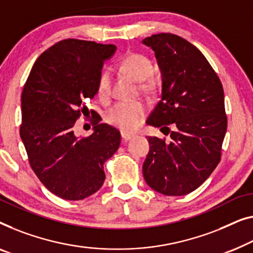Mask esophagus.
Returning <instances> with one entry per match:
<instances>
[{
  "label": "esophagus",
  "mask_w": 253,
  "mask_h": 253,
  "mask_svg": "<svg viewBox=\"0 0 253 253\" xmlns=\"http://www.w3.org/2000/svg\"><path fill=\"white\" fill-rule=\"evenodd\" d=\"M121 135H122V140L123 141H129V140H131V139L132 138H134V133H130V132H126V131H122V132H121Z\"/></svg>",
  "instance_id": "1"
}]
</instances>
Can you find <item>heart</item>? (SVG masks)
I'll return each instance as SVG.
<instances>
[{"label": "heart", "mask_w": 253, "mask_h": 253, "mask_svg": "<svg viewBox=\"0 0 253 253\" xmlns=\"http://www.w3.org/2000/svg\"><path fill=\"white\" fill-rule=\"evenodd\" d=\"M121 68L126 74L140 82L142 92L152 94L155 85L152 80H148L153 74L154 67L152 61L140 53H130L121 61ZM111 86V74L105 71L99 75L97 83V93L100 99H106L109 94ZM147 113V106L142 101L119 102L109 109L106 120L113 126H119L124 131H132L140 126Z\"/></svg>", "instance_id": "1"}]
</instances>
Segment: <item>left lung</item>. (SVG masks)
<instances>
[{
  "label": "left lung",
  "mask_w": 253,
  "mask_h": 253,
  "mask_svg": "<svg viewBox=\"0 0 253 253\" xmlns=\"http://www.w3.org/2000/svg\"><path fill=\"white\" fill-rule=\"evenodd\" d=\"M152 47L162 76L161 99L148 126L170 134L148 137L145 181L163 195L200 187L218 166L227 130L221 82L202 52L180 36L162 33L142 40Z\"/></svg>",
  "instance_id": "left-lung-1"
}]
</instances>
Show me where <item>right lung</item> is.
Segmentation results:
<instances>
[{
	"instance_id": "1",
	"label": "right lung",
	"mask_w": 253,
	"mask_h": 253,
	"mask_svg": "<svg viewBox=\"0 0 253 253\" xmlns=\"http://www.w3.org/2000/svg\"><path fill=\"white\" fill-rule=\"evenodd\" d=\"M114 44L67 39L45 50L33 66L21 94L20 138L29 164L54 195L79 201L104 185V163L121 144L120 131L91 111L93 132L74 133L75 121L89 112L84 101L97 93ZM86 116V115H85Z\"/></svg>"
}]
</instances>
